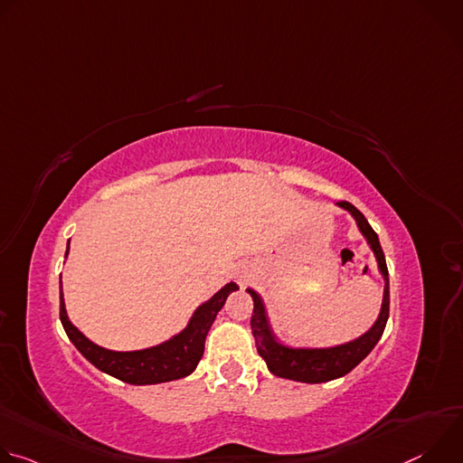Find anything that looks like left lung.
Segmentation results:
<instances>
[{
  "label": "left lung",
  "instance_id": "obj_1",
  "mask_svg": "<svg viewBox=\"0 0 463 463\" xmlns=\"http://www.w3.org/2000/svg\"><path fill=\"white\" fill-rule=\"evenodd\" d=\"M337 205L346 209L348 213H352V216L355 218L361 232L366 236V240L377 258L379 271L384 277L386 284H384V297H383V307H381L379 318L363 337H359L348 345H341L335 348H322V350L288 348L275 341L269 322H268L266 307H263V302L258 297V293L252 289H247L254 302L250 327H252V335L256 341V350H258L260 357L268 363L269 372H273L279 377H286V379H293V381H300V383H326V381L343 377L348 372H352L373 350V346L379 343V339L384 332V326H386L388 313H390V289H388V269H386L384 252L381 249L375 231L370 227V223L366 222L363 213L357 211L348 202H339Z\"/></svg>",
  "mask_w": 463,
  "mask_h": 463
}]
</instances>
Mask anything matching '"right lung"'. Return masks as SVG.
Segmentation results:
<instances>
[{"mask_svg": "<svg viewBox=\"0 0 463 463\" xmlns=\"http://www.w3.org/2000/svg\"><path fill=\"white\" fill-rule=\"evenodd\" d=\"M68 250H70V243H68ZM65 256H68V252H65ZM236 289L238 286L234 282L227 284L209 302H205L203 306L195 309L188 326L179 335H175L174 339L159 346L139 350V352H111L86 339L70 322L68 313H65L61 289H60V320L70 341L100 372L109 373L129 384L166 383V381L181 379L195 370L197 363H200L203 357L205 339L218 311L223 307L227 297Z\"/></svg>", "mask_w": 463, "mask_h": 463, "instance_id": "1", "label": "right lung"}]
</instances>
